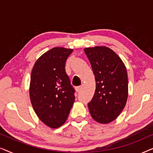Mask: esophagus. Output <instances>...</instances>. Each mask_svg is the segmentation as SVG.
<instances>
[{"label": "esophagus", "mask_w": 153, "mask_h": 153, "mask_svg": "<svg viewBox=\"0 0 153 153\" xmlns=\"http://www.w3.org/2000/svg\"><path fill=\"white\" fill-rule=\"evenodd\" d=\"M81 89H82V86H78V87H76V91L77 93H79V92H80L81 91Z\"/></svg>", "instance_id": "obj_1"}]
</instances>
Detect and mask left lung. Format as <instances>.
<instances>
[{"label": "left lung", "mask_w": 153, "mask_h": 153, "mask_svg": "<svg viewBox=\"0 0 153 153\" xmlns=\"http://www.w3.org/2000/svg\"><path fill=\"white\" fill-rule=\"evenodd\" d=\"M96 81L93 99L88 104L94 120L107 124L117 118L128 97L127 70L120 58L109 48H85Z\"/></svg>", "instance_id": "obj_1"}]
</instances>
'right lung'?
I'll list each match as a JSON object with an SVG mask.
<instances>
[{
	"instance_id": "right-lung-1",
	"label": "right lung",
	"mask_w": 153,
	"mask_h": 153,
	"mask_svg": "<svg viewBox=\"0 0 153 153\" xmlns=\"http://www.w3.org/2000/svg\"><path fill=\"white\" fill-rule=\"evenodd\" d=\"M72 51L62 47L50 49L37 59L31 72L33 108L38 118L51 128L65 123L75 100V91L65 69Z\"/></svg>"
}]
</instances>
